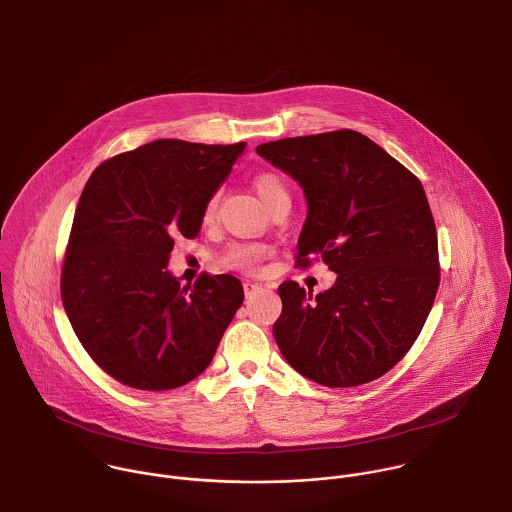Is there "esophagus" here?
<instances>
[{"label":"esophagus","mask_w":512,"mask_h":512,"mask_svg":"<svg viewBox=\"0 0 512 512\" xmlns=\"http://www.w3.org/2000/svg\"><path fill=\"white\" fill-rule=\"evenodd\" d=\"M243 289H245V295H253L255 291L261 289V285L255 283V281H245V283H243Z\"/></svg>","instance_id":"34e87169"}]
</instances>
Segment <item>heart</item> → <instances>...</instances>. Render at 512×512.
I'll list each match as a JSON object with an SVG mask.
<instances>
[{
    "instance_id": "b5f03b06",
    "label": "heart",
    "mask_w": 512,
    "mask_h": 512,
    "mask_svg": "<svg viewBox=\"0 0 512 512\" xmlns=\"http://www.w3.org/2000/svg\"><path fill=\"white\" fill-rule=\"evenodd\" d=\"M253 187L259 193V197L271 207L275 205L279 199L289 197L287 185L283 183V179L277 173L271 171H261L253 177ZM217 205H219V191H213L205 205H203V213L201 219L205 223H213L217 217ZM267 257V247L261 243H253V241H235L231 243L225 253L221 255V263L229 269H239V271H253L261 265V261Z\"/></svg>"
}]
</instances>
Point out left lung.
Masks as SVG:
<instances>
[{
	"label": "left lung",
	"instance_id": "left-lung-1",
	"mask_svg": "<svg viewBox=\"0 0 512 512\" xmlns=\"http://www.w3.org/2000/svg\"><path fill=\"white\" fill-rule=\"evenodd\" d=\"M257 153L305 191L295 265L323 259L337 273L315 297L295 281L279 285L273 335L283 357L333 389L383 377L417 341L441 283L437 227L419 177L353 129L269 141Z\"/></svg>",
	"mask_w": 512,
	"mask_h": 512
}]
</instances>
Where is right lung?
<instances>
[{
    "instance_id": "add662e5",
    "label": "right lung",
    "mask_w": 512,
    "mask_h": 512,
    "mask_svg": "<svg viewBox=\"0 0 512 512\" xmlns=\"http://www.w3.org/2000/svg\"><path fill=\"white\" fill-rule=\"evenodd\" d=\"M245 141L157 139L105 159L87 179L61 267L67 319L93 363L139 391L177 389L211 363L243 303L233 275L181 287L167 271L177 237L195 239L207 197Z\"/></svg>"
}]
</instances>
